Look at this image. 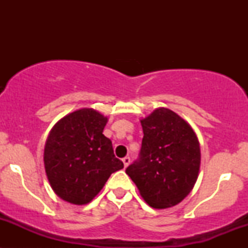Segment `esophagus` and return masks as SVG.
I'll return each mask as SVG.
<instances>
[{"instance_id": "esophagus-1", "label": "esophagus", "mask_w": 248, "mask_h": 248, "mask_svg": "<svg viewBox=\"0 0 248 248\" xmlns=\"http://www.w3.org/2000/svg\"><path fill=\"white\" fill-rule=\"evenodd\" d=\"M122 162H124V168H127L128 166H129V163H130V158L128 157V156H126V157L122 158Z\"/></svg>"}]
</instances>
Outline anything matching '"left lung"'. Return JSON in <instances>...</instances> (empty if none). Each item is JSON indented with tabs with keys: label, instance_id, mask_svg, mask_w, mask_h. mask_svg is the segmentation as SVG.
Wrapping results in <instances>:
<instances>
[{
	"label": "left lung",
	"instance_id": "1",
	"mask_svg": "<svg viewBox=\"0 0 248 248\" xmlns=\"http://www.w3.org/2000/svg\"><path fill=\"white\" fill-rule=\"evenodd\" d=\"M141 124L140 155L126 173L154 209L177 205L198 177L201 148L197 135L184 119L164 107L142 119Z\"/></svg>",
	"mask_w": 248,
	"mask_h": 248
}]
</instances>
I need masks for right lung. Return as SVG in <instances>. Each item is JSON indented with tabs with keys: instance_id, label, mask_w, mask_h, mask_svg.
I'll use <instances>...</instances> for the list:
<instances>
[{
	"instance_id": "right-lung-1",
	"label": "right lung",
	"mask_w": 248,
	"mask_h": 248,
	"mask_svg": "<svg viewBox=\"0 0 248 248\" xmlns=\"http://www.w3.org/2000/svg\"><path fill=\"white\" fill-rule=\"evenodd\" d=\"M107 118L81 108L53 126L44 148V167L56 195L76 205L90 203L113 172L124 168L112 141L102 134Z\"/></svg>"
}]
</instances>
